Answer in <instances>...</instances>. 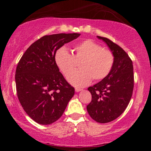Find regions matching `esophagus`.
<instances>
[{
	"mask_svg": "<svg viewBox=\"0 0 151 151\" xmlns=\"http://www.w3.org/2000/svg\"><path fill=\"white\" fill-rule=\"evenodd\" d=\"M82 91V89H79V88H75V91L76 92H79V91Z\"/></svg>",
	"mask_w": 151,
	"mask_h": 151,
	"instance_id": "esophagus-1",
	"label": "esophagus"
}]
</instances>
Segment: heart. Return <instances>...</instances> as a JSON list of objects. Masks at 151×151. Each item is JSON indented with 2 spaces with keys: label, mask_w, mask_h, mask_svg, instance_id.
Returning a JSON list of instances; mask_svg holds the SVG:
<instances>
[{
  "label": "heart",
  "mask_w": 151,
  "mask_h": 151,
  "mask_svg": "<svg viewBox=\"0 0 151 151\" xmlns=\"http://www.w3.org/2000/svg\"><path fill=\"white\" fill-rule=\"evenodd\" d=\"M55 61L60 70L67 76L79 62L80 70L74 71L67 77L72 85L81 87L91 83L92 79L99 81L108 76L114 63L113 53L92 40L83 41L72 48V55L61 47L57 50Z\"/></svg>",
  "instance_id": "obj_1"
}]
</instances>
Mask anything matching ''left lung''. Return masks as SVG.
<instances>
[{"mask_svg": "<svg viewBox=\"0 0 151 151\" xmlns=\"http://www.w3.org/2000/svg\"><path fill=\"white\" fill-rule=\"evenodd\" d=\"M97 37L108 45L114 63L107 77L88 88L91 101L86 109L91 119L105 124L117 119L129 105L134 85L133 67L129 55L120 46L106 37Z\"/></svg>", "mask_w": 151, "mask_h": 151, "instance_id": "1", "label": "left lung"}]
</instances>
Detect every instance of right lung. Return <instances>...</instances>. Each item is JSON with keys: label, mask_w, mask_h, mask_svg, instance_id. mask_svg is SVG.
Returning <instances> with one entry per match:
<instances>
[{"label": "right lung", "mask_w": 151, "mask_h": 151, "mask_svg": "<svg viewBox=\"0 0 151 151\" xmlns=\"http://www.w3.org/2000/svg\"><path fill=\"white\" fill-rule=\"evenodd\" d=\"M79 33L43 36L27 48L17 65V95L26 114L42 125L58 121L74 94L55 61V55Z\"/></svg>", "instance_id": "obj_1"}]
</instances>
